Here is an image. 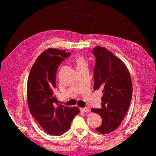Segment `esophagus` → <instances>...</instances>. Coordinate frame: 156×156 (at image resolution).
<instances>
[{
  "label": "esophagus",
  "mask_w": 156,
  "mask_h": 156,
  "mask_svg": "<svg viewBox=\"0 0 156 156\" xmlns=\"http://www.w3.org/2000/svg\"><path fill=\"white\" fill-rule=\"evenodd\" d=\"M80 110H81V111L84 112H88L89 111H90V110H89V108H87V107H85V108H81Z\"/></svg>",
  "instance_id": "esophagus-1"
}]
</instances>
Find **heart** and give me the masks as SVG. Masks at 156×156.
I'll use <instances>...</instances> for the list:
<instances>
[{
  "mask_svg": "<svg viewBox=\"0 0 156 156\" xmlns=\"http://www.w3.org/2000/svg\"><path fill=\"white\" fill-rule=\"evenodd\" d=\"M76 64H77V67H79V66H81L87 65V62H86L85 59L82 57V56H78L76 59Z\"/></svg>",
  "mask_w": 156,
  "mask_h": 156,
  "instance_id": "obj_1",
  "label": "heart"
}]
</instances>
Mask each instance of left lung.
<instances>
[{"instance_id":"8db88e82","label":"left lung","mask_w":156,"mask_h":156,"mask_svg":"<svg viewBox=\"0 0 156 156\" xmlns=\"http://www.w3.org/2000/svg\"><path fill=\"white\" fill-rule=\"evenodd\" d=\"M92 54L95 57L94 90L101 89L103 95L102 108L91 111L102 118L97 131L109 133L119 127L129 110L133 92L131 80L124 63L105 48L97 46Z\"/></svg>"}]
</instances>
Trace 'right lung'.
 <instances>
[{"label": "right lung", "mask_w": 156, "mask_h": 156, "mask_svg": "<svg viewBox=\"0 0 156 156\" xmlns=\"http://www.w3.org/2000/svg\"><path fill=\"white\" fill-rule=\"evenodd\" d=\"M65 50L48 49L38 56L27 80V102L31 115L48 134L61 135L68 130L80 110L58 102L54 96L59 64L69 57Z\"/></svg>", "instance_id": "add662e5"}]
</instances>
